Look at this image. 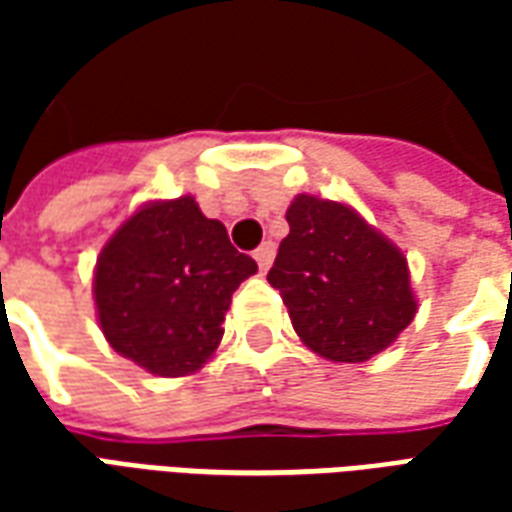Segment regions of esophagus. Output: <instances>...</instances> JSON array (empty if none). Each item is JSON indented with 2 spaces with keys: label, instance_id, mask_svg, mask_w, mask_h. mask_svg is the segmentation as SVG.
I'll return each instance as SVG.
<instances>
[{
  "label": "esophagus",
  "instance_id": "obj_1",
  "mask_svg": "<svg viewBox=\"0 0 512 512\" xmlns=\"http://www.w3.org/2000/svg\"><path fill=\"white\" fill-rule=\"evenodd\" d=\"M274 252H277V246L271 244V241H263V244L257 246L255 260L257 266H260V271H268V268H271V263H274Z\"/></svg>",
  "mask_w": 512,
  "mask_h": 512
}]
</instances>
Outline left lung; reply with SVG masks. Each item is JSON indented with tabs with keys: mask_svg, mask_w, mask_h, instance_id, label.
<instances>
[{
	"mask_svg": "<svg viewBox=\"0 0 512 512\" xmlns=\"http://www.w3.org/2000/svg\"><path fill=\"white\" fill-rule=\"evenodd\" d=\"M268 271L301 343L329 362H367L417 315L406 255L345 202L299 194Z\"/></svg>",
	"mask_w": 512,
	"mask_h": 512,
	"instance_id": "8db88e82",
	"label": "left lung"
}]
</instances>
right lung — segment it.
Returning a JSON list of instances; mask_svg holds the SVG:
<instances>
[{
	"mask_svg": "<svg viewBox=\"0 0 512 512\" xmlns=\"http://www.w3.org/2000/svg\"><path fill=\"white\" fill-rule=\"evenodd\" d=\"M257 271L222 222L194 197L142 205L98 255L93 279L101 332L147 373H197L222 343L235 288Z\"/></svg>",
	"mask_w": 512,
	"mask_h": 512,
	"instance_id": "add662e5",
	"label": "right lung"
}]
</instances>
